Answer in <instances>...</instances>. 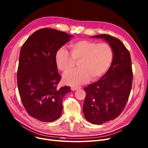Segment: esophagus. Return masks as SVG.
Segmentation results:
<instances>
[{"label": "esophagus", "instance_id": "esophagus-1", "mask_svg": "<svg viewBox=\"0 0 148 148\" xmlns=\"http://www.w3.org/2000/svg\"><path fill=\"white\" fill-rule=\"evenodd\" d=\"M80 88H82L81 86H72L71 87V90L75 91V90H77L78 89H80Z\"/></svg>", "mask_w": 148, "mask_h": 148}]
</instances>
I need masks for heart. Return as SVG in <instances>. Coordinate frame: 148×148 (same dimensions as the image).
I'll use <instances>...</instances> for the list:
<instances>
[{"mask_svg": "<svg viewBox=\"0 0 148 148\" xmlns=\"http://www.w3.org/2000/svg\"><path fill=\"white\" fill-rule=\"evenodd\" d=\"M70 52L64 47L59 48L56 53L57 68L63 72L72 69L78 62L79 68L65 73L66 83L78 85L86 82L90 78L97 80L110 68L113 58L112 46L107 42L97 43L90 40H79L69 45Z\"/></svg>", "mask_w": 148, "mask_h": 148, "instance_id": "obj_1", "label": "heart"}]
</instances>
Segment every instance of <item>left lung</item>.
Masks as SVG:
<instances>
[{"label": "left lung", "instance_id": "left-lung-1", "mask_svg": "<svg viewBox=\"0 0 148 148\" xmlns=\"http://www.w3.org/2000/svg\"><path fill=\"white\" fill-rule=\"evenodd\" d=\"M91 38L105 40L113 51V61L107 72L84 88L85 117L92 124H102L116 118L126 105L133 80L132 63L129 51L118 38L106 34Z\"/></svg>", "mask_w": 148, "mask_h": 148}]
</instances>
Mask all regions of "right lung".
<instances>
[{"label":"right lung","instance_id":"obj_1","mask_svg":"<svg viewBox=\"0 0 148 148\" xmlns=\"http://www.w3.org/2000/svg\"><path fill=\"white\" fill-rule=\"evenodd\" d=\"M73 35L45 28L34 32L21 49L17 73L22 103L29 115L42 122H52L61 116L64 96L69 86L58 88L62 77L56 53Z\"/></svg>","mask_w":148,"mask_h":148}]
</instances>
